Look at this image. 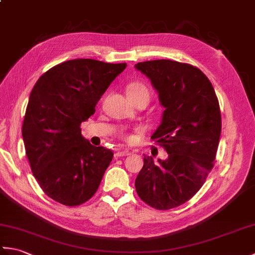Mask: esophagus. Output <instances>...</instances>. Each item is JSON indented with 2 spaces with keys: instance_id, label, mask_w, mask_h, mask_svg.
I'll list each match as a JSON object with an SVG mask.
<instances>
[{
  "instance_id": "1",
  "label": "esophagus",
  "mask_w": 255,
  "mask_h": 255,
  "mask_svg": "<svg viewBox=\"0 0 255 255\" xmlns=\"http://www.w3.org/2000/svg\"><path fill=\"white\" fill-rule=\"evenodd\" d=\"M130 153H131V152H130V151H128V150H121V151H118V152H116L115 156H116V158H118V156L129 155V154H130Z\"/></svg>"
}]
</instances>
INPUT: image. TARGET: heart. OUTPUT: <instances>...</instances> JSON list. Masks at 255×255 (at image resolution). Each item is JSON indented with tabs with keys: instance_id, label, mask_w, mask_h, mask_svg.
Returning a JSON list of instances; mask_svg holds the SVG:
<instances>
[{
	"instance_id": "obj_1",
	"label": "heart",
	"mask_w": 255,
	"mask_h": 255,
	"mask_svg": "<svg viewBox=\"0 0 255 255\" xmlns=\"http://www.w3.org/2000/svg\"><path fill=\"white\" fill-rule=\"evenodd\" d=\"M128 96H132V97H143V99L149 101L150 97V92L149 89L147 88V85L140 82H134L131 83L128 86L127 90ZM123 138L126 140L127 142L132 143L136 141L137 139V134L134 133H123Z\"/></svg>"
}]
</instances>
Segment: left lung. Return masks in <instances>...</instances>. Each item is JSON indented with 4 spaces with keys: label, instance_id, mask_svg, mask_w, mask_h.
<instances>
[{
    "label": "left lung",
    "instance_id": "8db88e82",
    "mask_svg": "<svg viewBox=\"0 0 255 255\" xmlns=\"http://www.w3.org/2000/svg\"><path fill=\"white\" fill-rule=\"evenodd\" d=\"M134 67L151 80L165 107L151 138L169 153L159 163L144 155L134 185L145 204L172 209L191 199L214 167L221 132L219 102L209 79L192 64L161 59Z\"/></svg>",
    "mask_w": 255,
    "mask_h": 255
}]
</instances>
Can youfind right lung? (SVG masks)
Returning <instances> with one entry per match:
<instances>
[{
	"instance_id": "add662e5",
	"label": "right lung",
	"mask_w": 255,
	"mask_h": 255,
	"mask_svg": "<svg viewBox=\"0 0 255 255\" xmlns=\"http://www.w3.org/2000/svg\"><path fill=\"white\" fill-rule=\"evenodd\" d=\"M126 67L73 59L48 70L32 88L21 134L32 174L56 202L79 206L99 188L114 153L92 145L80 126Z\"/></svg>"
}]
</instances>
